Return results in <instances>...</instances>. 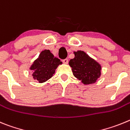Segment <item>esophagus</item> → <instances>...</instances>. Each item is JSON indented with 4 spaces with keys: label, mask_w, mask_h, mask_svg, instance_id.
Wrapping results in <instances>:
<instances>
[{
    "label": "esophagus",
    "mask_w": 130,
    "mask_h": 130,
    "mask_svg": "<svg viewBox=\"0 0 130 130\" xmlns=\"http://www.w3.org/2000/svg\"><path fill=\"white\" fill-rule=\"evenodd\" d=\"M62 61H63V63H65V64H67L68 63V62H69V60H68V59H63L62 60Z\"/></svg>",
    "instance_id": "esophagus-1"
}]
</instances>
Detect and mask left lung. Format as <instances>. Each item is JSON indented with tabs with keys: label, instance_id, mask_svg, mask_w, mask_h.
Returning <instances> with one entry per match:
<instances>
[{
	"label": "left lung",
	"instance_id": "left-lung-1",
	"mask_svg": "<svg viewBox=\"0 0 130 130\" xmlns=\"http://www.w3.org/2000/svg\"><path fill=\"white\" fill-rule=\"evenodd\" d=\"M74 58L69 61L73 75L84 84L96 82L101 74L100 64L83 51H78L74 52Z\"/></svg>",
	"mask_w": 130,
	"mask_h": 130
}]
</instances>
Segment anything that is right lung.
Returning a JSON list of instances; mask_svg holds the SVG:
<instances>
[{"mask_svg":"<svg viewBox=\"0 0 130 130\" xmlns=\"http://www.w3.org/2000/svg\"><path fill=\"white\" fill-rule=\"evenodd\" d=\"M62 63L59 59L54 56L48 50L42 51L30 69L33 72V78L39 83L45 82L52 77L58 66Z\"/></svg>","mask_w":130,"mask_h":130,"instance_id":"add662e5","label":"right lung"}]
</instances>
